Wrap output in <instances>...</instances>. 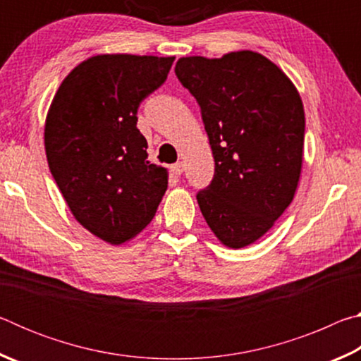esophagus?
Returning a JSON list of instances; mask_svg holds the SVG:
<instances>
[{
  "label": "esophagus",
  "instance_id": "34e87169",
  "mask_svg": "<svg viewBox=\"0 0 361 361\" xmlns=\"http://www.w3.org/2000/svg\"><path fill=\"white\" fill-rule=\"evenodd\" d=\"M170 170H172L173 175H181L183 172H185V164L176 162V164H173L172 167H170Z\"/></svg>",
  "mask_w": 361,
  "mask_h": 361
}]
</instances>
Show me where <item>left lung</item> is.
Returning a JSON list of instances; mask_svg holds the SVG:
<instances>
[{
    "instance_id": "1",
    "label": "left lung",
    "mask_w": 361,
    "mask_h": 361,
    "mask_svg": "<svg viewBox=\"0 0 361 361\" xmlns=\"http://www.w3.org/2000/svg\"><path fill=\"white\" fill-rule=\"evenodd\" d=\"M175 75L199 103L215 159L212 183L197 192L200 212L223 245L247 247L295 197L304 154L301 97L253 51L183 57Z\"/></svg>"
}]
</instances>
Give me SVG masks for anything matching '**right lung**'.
I'll return each mask as SVG.
<instances>
[{
    "mask_svg": "<svg viewBox=\"0 0 361 361\" xmlns=\"http://www.w3.org/2000/svg\"><path fill=\"white\" fill-rule=\"evenodd\" d=\"M175 57L102 54L70 71L49 106L44 148L73 216L111 245L156 215L169 172L148 161L140 103L161 87Z\"/></svg>",
    "mask_w": 361,
    "mask_h": 361,
    "instance_id": "1",
    "label": "right lung"
}]
</instances>
